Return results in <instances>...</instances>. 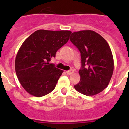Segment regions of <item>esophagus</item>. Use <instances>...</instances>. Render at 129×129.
<instances>
[{"label":"esophagus","mask_w":129,"mask_h":129,"mask_svg":"<svg viewBox=\"0 0 129 129\" xmlns=\"http://www.w3.org/2000/svg\"><path fill=\"white\" fill-rule=\"evenodd\" d=\"M74 71L73 69H71V70H69V71H66V73H67V74H68V75H71V74H72L73 73H74Z\"/></svg>","instance_id":"obj_1"}]
</instances>
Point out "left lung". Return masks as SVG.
<instances>
[{
  "label": "left lung",
  "instance_id": "obj_1",
  "mask_svg": "<svg viewBox=\"0 0 129 129\" xmlns=\"http://www.w3.org/2000/svg\"><path fill=\"white\" fill-rule=\"evenodd\" d=\"M70 40L81 56L79 82L74 88L87 96H93L107 87L114 72V59L109 44L92 30L74 32Z\"/></svg>",
  "mask_w": 129,
  "mask_h": 129
}]
</instances>
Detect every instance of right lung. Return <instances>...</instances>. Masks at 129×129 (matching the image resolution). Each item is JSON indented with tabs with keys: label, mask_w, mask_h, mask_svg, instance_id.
I'll use <instances>...</instances> for the list:
<instances>
[{
	"label": "right lung",
	"mask_w": 129,
	"mask_h": 129,
	"mask_svg": "<svg viewBox=\"0 0 129 129\" xmlns=\"http://www.w3.org/2000/svg\"><path fill=\"white\" fill-rule=\"evenodd\" d=\"M69 30H39L23 42L15 61L17 76L24 89L40 97L55 89L62 70L49 62L69 39Z\"/></svg>",
	"instance_id": "1"
}]
</instances>
